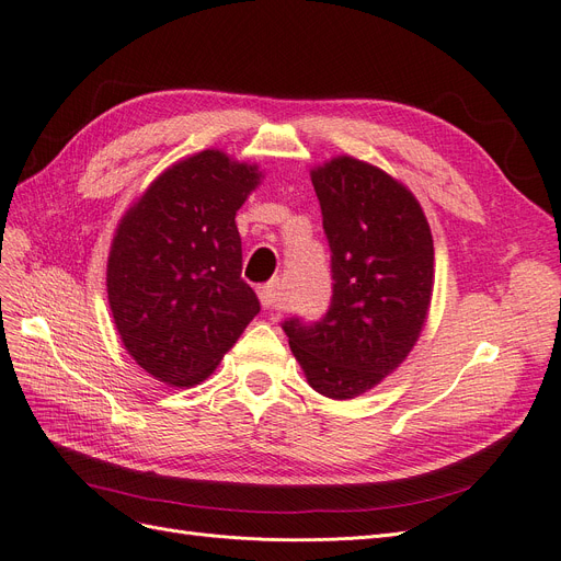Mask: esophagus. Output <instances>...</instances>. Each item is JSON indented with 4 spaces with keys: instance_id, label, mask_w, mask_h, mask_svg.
<instances>
[{
    "instance_id": "obj_1",
    "label": "esophagus",
    "mask_w": 561,
    "mask_h": 561,
    "mask_svg": "<svg viewBox=\"0 0 561 561\" xmlns=\"http://www.w3.org/2000/svg\"><path fill=\"white\" fill-rule=\"evenodd\" d=\"M257 297H260L262 308H266V310L276 308V304H278V283L262 285V287L257 289Z\"/></svg>"
}]
</instances>
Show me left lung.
<instances>
[{
    "label": "left lung",
    "instance_id": "1",
    "mask_svg": "<svg viewBox=\"0 0 561 561\" xmlns=\"http://www.w3.org/2000/svg\"><path fill=\"white\" fill-rule=\"evenodd\" d=\"M331 251V301L316 322L287 318L308 385L345 400L373 389L414 347L433 295V237L414 195L364 161L312 170Z\"/></svg>",
    "mask_w": 561,
    "mask_h": 561
}]
</instances>
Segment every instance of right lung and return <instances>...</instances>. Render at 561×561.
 I'll use <instances>...</instances> for the list:
<instances>
[{
    "instance_id": "add662e5",
    "label": "right lung",
    "mask_w": 561,
    "mask_h": 561,
    "mask_svg": "<svg viewBox=\"0 0 561 561\" xmlns=\"http://www.w3.org/2000/svg\"><path fill=\"white\" fill-rule=\"evenodd\" d=\"M257 182L255 168L199 151L119 222L107 260L112 318L128 354L161 382H203L260 312L234 222Z\"/></svg>"
}]
</instances>
